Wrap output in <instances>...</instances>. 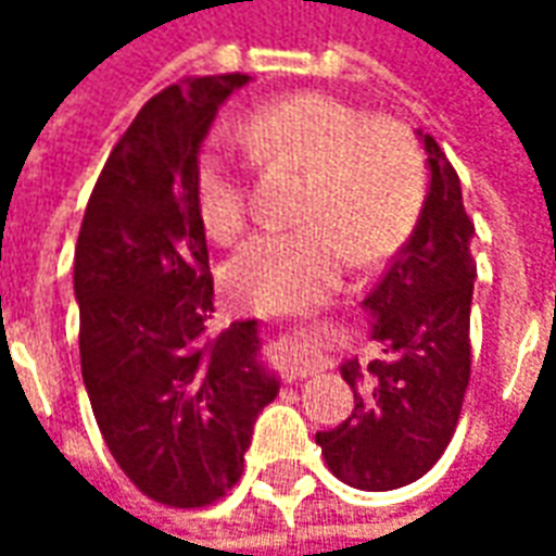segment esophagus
Wrapping results in <instances>:
<instances>
[{"label":"esophagus","mask_w":556,"mask_h":556,"mask_svg":"<svg viewBox=\"0 0 556 556\" xmlns=\"http://www.w3.org/2000/svg\"><path fill=\"white\" fill-rule=\"evenodd\" d=\"M313 372H315L313 363H303V366H294V369H291V375H294V378H306V375H313Z\"/></svg>","instance_id":"34e87169"}]
</instances>
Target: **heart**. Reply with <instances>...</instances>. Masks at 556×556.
<instances>
[{
	"mask_svg": "<svg viewBox=\"0 0 556 556\" xmlns=\"http://www.w3.org/2000/svg\"><path fill=\"white\" fill-rule=\"evenodd\" d=\"M255 166L306 175L289 231H255L226 267L229 291L253 309H298L337 286L345 255L375 262L417 226L426 160L417 137L393 118H366L354 103L303 91L255 106L238 122ZM195 205L211 238L231 241L247 223V166L223 137L195 160Z\"/></svg>",
	"mask_w": 556,
	"mask_h": 556,
	"instance_id": "heart-1",
	"label": "heart"
}]
</instances>
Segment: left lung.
I'll use <instances>...</instances> for the list:
<instances>
[{"label":"left lung","mask_w":556,"mask_h":556,"mask_svg":"<svg viewBox=\"0 0 556 556\" xmlns=\"http://www.w3.org/2000/svg\"><path fill=\"white\" fill-rule=\"evenodd\" d=\"M431 184L417 229L366 298L384 357L342 366L354 410L318 431L330 473L363 491L402 489L429 473L453 441L470 381V298L477 262L462 184L434 137Z\"/></svg>","instance_id":"8db88e82"}]
</instances>
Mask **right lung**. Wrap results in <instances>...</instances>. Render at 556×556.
I'll list each match as a JSON object with an SVG mask.
<instances>
[{"label":"right lung","mask_w":556,"mask_h":556,"mask_svg":"<svg viewBox=\"0 0 556 556\" xmlns=\"http://www.w3.org/2000/svg\"><path fill=\"white\" fill-rule=\"evenodd\" d=\"M247 74L187 77L118 139L74 253L79 363L103 441L146 497L199 509L243 473L255 417L277 399L255 321L211 330L214 279L195 160Z\"/></svg>","instance_id":"right-lung-1"}]
</instances>
